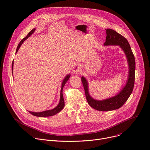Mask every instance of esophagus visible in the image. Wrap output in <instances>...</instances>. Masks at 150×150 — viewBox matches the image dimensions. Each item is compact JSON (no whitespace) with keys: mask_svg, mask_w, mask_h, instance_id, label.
Wrapping results in <instances>:
<instances>
[{"mask_svg":"<svg viewBox=\"0 0 150 150\" xmlns=\"http://www.w3.org/2000/svg\"><path fill=\"white\" fill-rule=\"evenodd\" d=\"M73 72L74 73L76 74H79L81 71V67L80 66V65L79 64H75L74 67H73V69H72Z\"/></svg>","mask_w":150,"mask_h":150,"instance_id":"obj_1","label":"esophagus"}]
</instances>
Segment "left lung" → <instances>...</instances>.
Instances as JSON below:
<instances>
[{
  "instance_id": "1",
  "label": "left lung",
  "mask_w": 150,
  "mask_h": 150,
  "mask_svg": "<svg viewBox=\"0 0 150 150\" xmlns=\"http://www.w3.org/2000/svg\"><path fill=\"white\" fill-rule=\"evenodd\" d=\"M106 37L104 45H119L124 51L129 65V75L126 86L115 96L104 100H96L91 97L88 91V84L87 79L81 77V81L84 88L86 99L88 105L95 110L100 111H112L121 108L132 93L135 78L134 57L127 40L114 30L106 29Z\"/></svg>"
}]
</instances>
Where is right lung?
<instances>
[{"label":"right lung","mask_w":150,"mask_h":150,"mask_svg":"<svg viewBox=\"0 0 150 150\" xmlns=\"http://www.w3.org/2000/svg\"><path fill=\"white\" fill-rule=\"evenodd\" d=\"M36 29H32L29 33L28 35H27V36H25L24 38H23L20 42L19 43V44L18 45V47L17 48L16 50V53L17 52V51H18L19 48H20L21 45H22V44L23 43V42L25 40H26L28 39L30 36H31L32 34H33L34 33V32L35 31ZM13 60L12 62V73L13 74ZM71 76L70 74L67 75L65 78H64L63 82L62 83V87H61V90H60V101L59 104L57 105V106L56 107H55L54 108L52 109V110H47V111H44L42 112H32V111H29L31 114H32L34 116H36V117H50V116H52L57 114V113H59L60 111H61L62 110V109L64 108V99H63V88L64 86L66 83L68 81V79H69Z\"/></svg>","instance_id":"1"}]
</instances>
